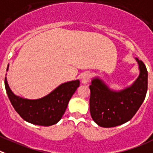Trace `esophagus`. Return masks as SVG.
<instances>
[{"label": "esophagus", "mask_w": 153, "mask_h": 153, "mask_svg": "<svg viewBox=\"0 0 153 153\" xmlns=\"http://www.w3.org/2000/svg\"><path fill=\"white\" fill-rule=\"evenodd\" d=\"M90 78H91V74H90V72H84L82 75V76H81V82L84 84H87L89 82V81H90Z\"/></svg>", "instance_id": "1"}]
</instances>
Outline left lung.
<instances>
[{
  "label": "left lung",
  "mask_w": 153,
  "mask_h": 153,
  "mask_svg": "<svg viewBox=\"0 0 153 153\" xmlns=\"http://www.w3.org/2000/svg\"><path fill=\"white\" fill-rule=\"evenodd\" d=\"M135 60L139 66V76L123 90H111L98 77L92 80L90 111L93 121L99 126L111 128L128 122L144 101L147 91V70L141 60Z\"/></svg>",
  "instance_id": "8db88e82"
}]
</instances>
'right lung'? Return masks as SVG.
<instances>
[{
	"label": "right lung",
	"mask_w": 153,
	"mask_h": 153,
	"mask_svg": "<svg viewBox=\"0 0 153 153\" xmlns=\"http://www.w3.org/2000/svg\"><path fill=\"white\" fill-rule=\"evenodd\" d=\"M8 68L7 66V70ZM79 85V80L71 81L60 84L41 99H27L15 95L9 87L7 77L5 78L6 91L16 112L27 122L42 126L54 125L60 120L71 97Z\"/></svg>",
	"instance_id": "1"
}]
</instances>
